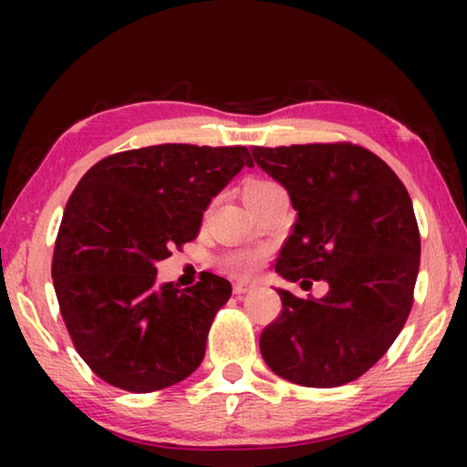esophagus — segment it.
Returning a JSON list of instances; mask_svg holds the SVG:
<instances>
[{
  "label": "esophagus",
  "instance_id": "1",
  "mask_svg": "<svg viewBox=\"0 0 467 467\" xmlns=\"http://www.w3.org/2000/svg\"><path fill=\"white\" fill-rule=\"evenodd\" d=\"M253 289H254V285H253V283H246V280H238V283L234 285V293H235V296H244V293L253 291Z\"/></svg>",
  "mask_w": 467,
  "mask_h": 467
}]
</instances>
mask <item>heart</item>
<instances>
[{"mask_svg": "<svg viewBox=\"0 0 467 467\" xmlns=\"http://www.w3.org/2000/svg\"><path fill=\"white\" fill-rule=\"evenodd\" d=\"M278 187L274 181H267V178H251V181L244 182L242 187V195H244L246 206L253 203L254 200H259L261 195L267 193V191ZM261 265V253L257 251H232L223 257V267L227 272L235 274V276H253L254 272L259 270Z\"/></svg>", "mask_w": 467, "mask_h": 467, "instance_id": "obj_1", "label": "heart"}]
</instances>
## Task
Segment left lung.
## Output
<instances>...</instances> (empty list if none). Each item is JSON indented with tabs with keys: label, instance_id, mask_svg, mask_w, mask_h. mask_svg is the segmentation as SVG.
I'll use <instances>...</instances> for the list:
<instances>
[{
	"label": "left lung",
	"instance_id": "obj_1",
	"mask_svg": "<svg viewBox=\"0 0 467 467\" xmlns=\"http://www.w3.org/2000/svg\"><path fill=\"white\" fill-rule=\"evenodd\" d=\"M251 152L297 210L276 272L304 286L312 285L308 277L329 283L321 299L278 289L283 310L261 334V355L296 385H347L387 353L412 310L420 234L410 195L359 144L253 146Z\"/></svg>",
	"mask_w": 467,
	"mask_h": 467
}]
</instances>
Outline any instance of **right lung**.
Listing matches in <instances>:
<instances>
[{
    "label": "right lung",
    "mask_w": 467,
    "mask_h": 467,
    "mask_svg": "<svg viewBox=\"0 0 467 467\" xmlns=\"http://www.w3.org/2000/svg\"><path fill=\"white\" fill-rule=\"evenodd\" d=\"M251 163L246 146L157 144L101 159L63 213L53 285L74 348L108 385L150 393L200 368L229 280L157 286L155 264L195 240L203 210Z\"/></svg>",
    "instance_id": "add662e5"
}]
</instances>
